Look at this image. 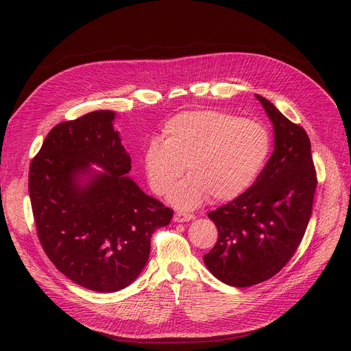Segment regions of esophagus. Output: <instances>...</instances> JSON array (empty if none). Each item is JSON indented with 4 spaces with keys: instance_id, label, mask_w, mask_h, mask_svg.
<instances>
[{
    "instance_id": "34e87169",
    "label": "esophagus",
    "mask_w": 351,
    "mask_h": 351,
    "mask_svg": "<svg viewBox=\"0 0 351 351\" xmlns=\"http://www.w3.org/2000/svg\"><path fill=\"white\" fill-rule=\"evenodd\" d=\"M192 219H195V216L191 213H185V212H176L173 216L175 222H189V220H192Z\"/></svg>"
}]
</instances>
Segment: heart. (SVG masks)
Segmentation results:
<instances>
[{
    "label": "heart",
    "mask_w": 351,
    "mask_h": 351,
    "mask_svg": "<svg viewBox=\"0 0 351 351\" xmlns=\"http://www.w3.org/2000/svg\"><path fill=\"white\" fill-rule=\"evenodd\" d=\"M271 149L267 128L216 109L183 110L162 129V142L146 146L143 165L152 191L168 195L186 168L188 179L172 192L182 209L209 196L229 202L243 195L259 178Z\"/></svg>",
    "instance_id": "heart-1"
}]
</instances>
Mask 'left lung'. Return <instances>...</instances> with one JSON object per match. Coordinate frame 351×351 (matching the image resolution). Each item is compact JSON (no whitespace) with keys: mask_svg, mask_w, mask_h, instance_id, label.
Here are the masks:
<instances>
[{"mask_svg":"<svg viewBox=\"0 0 351 351\" xmlns=\"http://www.w3.org/2000/svg\"><path fill=\"white\" fill-rule=\"evenodd\" d=\"M274 129V151L253 185L208 213L217 242L204 256L210 273L229 286L249 287L278 274L298 250L317 186L310 139L261 95Z\"/></svg>","mask_w":351,"mask_h":351,"instance_id":"1","label":"left lung"}]
</instances>
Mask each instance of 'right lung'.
<instances>
[{
  "mask_svg": "<svg viewBox=\"0 0 351 351\" xmlns=\"http://www.w3.org/2000/svg\"><path fill=\"white\" fill-rule=\"evenodd\" d=\"M114 118L112 110H95L55 125L28 175L36 233L49 261L72 282L101 293L138 278L154 232L173 215L128 178L131 158ZM90 162L106 172L95 173Z\"/></svg>",
  "mask_w": 351,
  "mask_h": 351,
  "instance_id": "obj_1",
  "label": "right lung"
}]
</instances>
